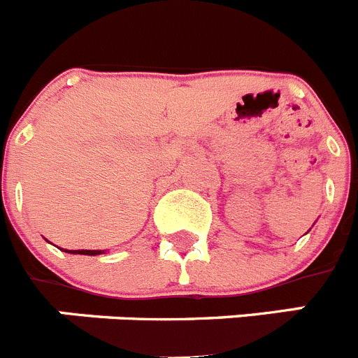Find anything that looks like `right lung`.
<instances>
[{
	"mask_svg": "<svg viewBox=\"0 0 358 358\" xmlns=\"http://www.w3.org/2000/svg\"><path fill=\"white\" fill-rule=\"evenodd\" d=\"M66 252H73V255H90V256H94V255H100L102 251H87V249H78V251H68L66 249Z\"/></svg>",
	"mask_w": 358,
	"mask_h": 358,
	"instance_id": "right-lung-1",
	"label": "right lung"
}]
</instances>
